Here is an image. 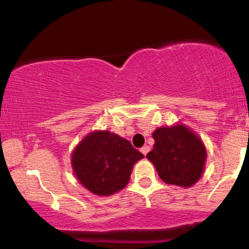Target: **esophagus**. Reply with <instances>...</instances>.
<instances>
[{
  "label": "esophagus",
  "mask_w": 249,
  "mask_h": 249,
  "mask_svg": "<svg viewBox=\"0 0 249 249\" xmlns=\"http://www.w3.org/2000/svg\"><path fill=\"white\" fill-rule=\"evenodd\" d=\"M141 151H142V153L144 154V156H146V154L148 153V151H150V147L145 145V146H142V147L141 148Z\"/></svg>",
  "instance_id": "obj_1"
}]
</instances>
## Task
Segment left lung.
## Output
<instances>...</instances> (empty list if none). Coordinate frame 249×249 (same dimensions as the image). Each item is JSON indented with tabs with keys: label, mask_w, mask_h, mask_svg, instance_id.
Returning <instances> with one entry per match:
<instances>
[{
	"label": "left lung",
	"mask_w": 249,
	"mask_h": 249,
	"mask_svg": "<svg viewBox=\"0 0 249 249\" xmlns=\"http://www.w3.org/2000/svg\"><path fill=\"white\" fill-rule=\"evenodd\" d=\"M153 150L146 158L166 184L190 187L201 177L206 150L199 137L182 125L159 127L152 134Z\"/></svg>",
	"instance_id": "left-lung-1"
}]
</instances>
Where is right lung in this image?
<instances>
[{"label":"right lung","instance_id":"1","mask_svg":"<svg viewBox=\"0 0 249 249\" xmlns=\"http://www.w3.org/2000/svg\"><path fill=\"white\" fill-rule=\"evenodd\" d=\"M131 142L108 131L85 137L72 153L73 172L97 196H111L126 186L136 161L142 158Z\"/></svg>","mask_w":249,"mask_h":249}]
</instances>
